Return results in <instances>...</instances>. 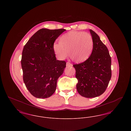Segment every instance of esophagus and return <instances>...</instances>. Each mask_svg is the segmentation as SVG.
I'll return each mask as SVG.
<instances>
[{"label":"esophagus","mask_w":131,"mask_h":131,"mask_svg":"<svg viewBox=\"0 0 131 131\" xmlns=\"http://www.w3.org/2000/svg\"><path fill=\"white\" fill-rule=\"evenodd\" d=\"M72 66V64H71L70 63H66V66Z\"/></svg>","instance_id":"esophagus-1"}]
</instances>
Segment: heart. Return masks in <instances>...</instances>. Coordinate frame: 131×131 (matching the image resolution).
<instances>
[{
	"label": "heart",
	"instance_id": "b5f03b06",
	"mask_svg": "<svg viewBox=\"0 0 131 131\" xmlns=\"http://www.w3.org/2000/svg\"><path fill=\"white\" fill-rule=\"evenodd\" d=\"M60 42H54L53 50L60 60L65 59L69 54L75 62H85L92 54L94 41L92 36L86 32L70 31L60 38Z\"/></svg>",
	"mask_w": 131,
	"mask_h": 131
}]
</instances>
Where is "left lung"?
<instances>
[{"label": "left lung", "mask_w": 131, "mask_h": 131, "mask_svg": "<svg viewBox=\"0 0 131 131\" xmlns=\"http://www.w3.org/2000/svg\"><path fill=\"white\" fill-rule=\"evenodd\" d=\"M89 31L94 41L92 54L85 62L73 65L78 81L77 91L82 96L88 98L103 93L112 77V61L108 49L94 31Z\"/></svg>", "instance_id": "obj_1"}]
</instances>
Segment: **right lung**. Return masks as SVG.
I'll return each mask as SVG.
<instances>
[{"mask_svg": "<svg viewBox=\"0 0 131 131\" xmlns=\"http://www.w3.org/2000/svg\"><path fill=\"white\" fill-rule=\"evenodd\" d=\"M65 29L42 28L25 44L21 60L23 80L30 93L37 98H47L54 93L57 81L66 63L57 60L53 44Z\"/></svg>", "mask_w": 131, "mask_h": 131, "instance_id": "obj_1", "label": "right lung"}]
</instances>
